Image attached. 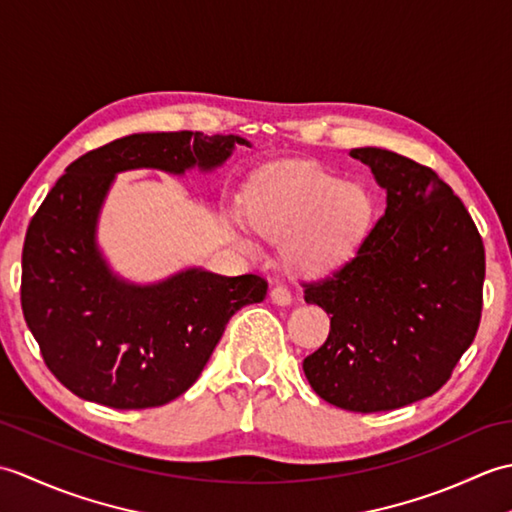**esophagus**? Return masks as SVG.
Masks as SVG:
<instances>
[{
    "instance_id": "1",
    "label": "esophagus",
    "mask_w": 512,
    "mask_h": 512,
    "mask_svg": "<svg viewBox=\"0 0 512 512\" xmlns=\"http://www.w3.org/2000/svg\"><path fill=\"white\" fill-rule=\"evenodd\" d=\"M270 299H273V303H277V306H288L292 301V292L288 290V286H275L270 290Z\"/></svg>"
}]
</instances>
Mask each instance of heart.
I'll return each mask as SVG.
<instances>
[{"instance_id":"b5f03b06","label":"heart","mask_w":512,"mask_h":512,"mask_svg":"<svg viewBox=\"0 0 512 512\" xmlns=\"http://www.w3.org/2000/svg\"><path fill=\"white\" fill-rule=\"evenodd\" d=\"M374 204L356 182L312 162H288L266 169L246 202L255 233L284 244L286 262L297 273H323L350 259L369 231ZM239 246L253 250L246 233Z\"/></svg>"}]
</instances>
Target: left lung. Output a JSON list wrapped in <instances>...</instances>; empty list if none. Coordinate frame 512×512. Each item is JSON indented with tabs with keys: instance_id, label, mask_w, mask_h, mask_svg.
<instances>
[{
	"instance_id": "1",
	"label": "left lung",
	"mask_w": 512,
	"mask_h": 512,
	"mask_svg": "<svg viewBox=\"0 0 512 512\" xmlns=\"http://www.w3.org/2000/svg\"><path fill=\"white\" fill-rule=\"evenodd\" d=\"M350 156L372 169L387 209L350 262L303 284L306 303L330 314L328 341L303 372L334 407L391 411L436 394L473 343L484 244L433 169L378 147Z\"/></svg>"
}]
</instances>
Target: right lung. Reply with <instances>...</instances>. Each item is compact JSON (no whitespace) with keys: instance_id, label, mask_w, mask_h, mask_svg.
Returning <instances> with one entry per match:
<instances>
[{"instance_id":"obj_1","label":"right lung","mask_w":512,"mask_h":512,"mask_svg":"<svg viewBox=\"0 0 512 512\" xmlns=\"http://www.w3.org/2000/svg\"><path fill=\"white\" fill-rule=\"evenodd\" d=\"M248 145L202 132L132 134L76 158L41 202L21 253V310L43 361L83 400L147 409L176 400L209 361L233 314L264 301L259 275L189 268L149 286L116 277L96 246L114 176L211 171Z\"/></svg>"}]
</instances>
